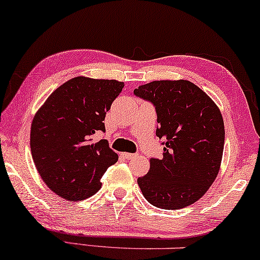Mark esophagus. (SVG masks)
I'll list each match as a JSON object with an SVG mask.
<instances>
[{
  "label": "esophagus",
  "mask_w": 260,
  "mask_h": 260,
  "mask_svg": "<svg viewBox=\"0 0 260 260\" xmlns=\"http://www.w3.org/2000/svg\"><path fill=\"white\" fill-rule=\"evenodd\" d=\"M122 156L126 159H131V158H134V157H137V154L136 153H129V152H123Z\"/></svg>",
  "instance_id": "34e87169"
}]
</instances>
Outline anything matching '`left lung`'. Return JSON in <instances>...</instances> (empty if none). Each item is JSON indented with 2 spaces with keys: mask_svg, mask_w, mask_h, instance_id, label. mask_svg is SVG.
Masks as SVG:
<instances>
[{
  "mask_svg": "<svg viewBox=\"0 0 260 260\" xmlns=\"http://www.w3.org/2000/svg\"><path fill=\"white\" fill-rule=\"evenodd\" d=\"M134 94L156 107V136L164 145L163 158L150 159L149 173L138 185L153 206L186 208L202 198L218 175L224 147L221 111L188 80L151 81Z\"/></svg>",
  "mask_w": 260,
  "mask_h": 260,
  "instance_id": "1",
  "label": "left lung"
}]
</instances>
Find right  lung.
<instances>
[{
	"label": "right lung",
	"instance_id": "obj_1",
	"mask_svg": "<svg viewBox=\"0 0 260 260\" xmlns=\"http://www.w3.org/2000/svg\"><path fill=\"white\" fill-rule=\"evenodd\" d=\"M122 81L77 77L57 87L36 113L31 153L39 175L55 194L83 200L101 188V177L119 156L106 139L104 119L122 91Z\"/></svg>",
	"mask_w": 260,
	"mask_h": 260
}]
</instances>
